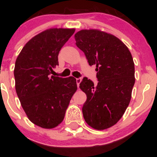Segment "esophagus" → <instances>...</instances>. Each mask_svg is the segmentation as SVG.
Here are the masks:
<instances>
[{
  "label": "esophagus",
  "instance_id": "1",
  "mask_svg": "<svg viewBox=\"0 0 157 157\" xmlns=\"http://www.w3.org/2000/svg\"><path fill=\"white\" fill-rule=\"evenodd\" d=\"M81 78H77L76 79V81H77V87H79L80 86V83L81 82Z\"/></svg>",
  "mask_w": 157,
  "mask_h": 157
}]
</instances>
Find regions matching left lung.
I'll use <instances>...</instances> for the list:
<instances>
[{"label": "left lung", "mask_w": 157, "mask_h": 157, "mask_svg": "<svg viewBox=\"0 0 157 157\" xmlns=\"http://www.w3.org/2000/svg\"><path fill=\"white\" fill-rule=\"evenodd\" d=\"M76 45L90 66L96 65L98 83L84 77L80 88L86 93L85 121L96 130L112 127L130 103L135 82L134 63L128 48L116 36L100 29H82L75 35Z\"/></svg>", "instance_id": "obj_1"}]
</instances>
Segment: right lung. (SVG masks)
<instances>
[{
  "label": "right lung",
  "mask_w": 157,
  "mask_h": 157,
  "mask_svg": "<svg viewBox=\"0 0 157 157\" xmlns=\"http://www.w3.org/2000/svg\"><path fill=\"white\" fill-rule=\"evenodd\" d=\"M75 31L48 29L30 39L16 59V93L29 120L43 128H54L63 122L77 89L75 77L51 76L59 52Z\"/></svg>",
  "instance_id": "obj_1"
}]
</instances>
